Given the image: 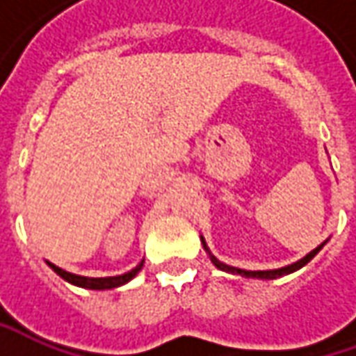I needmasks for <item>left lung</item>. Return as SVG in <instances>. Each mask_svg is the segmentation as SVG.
<instances>
[{"instance_id": "left-lung-1", "label": "left lung", "mask_w": 356, "mask_h": 356, "mask_svg": "<svg viewBox=\"0 0 356 356\" xmlns=\"http://www.w3.org/2000/svg\"><path fill=\"white\" fill-rule=\"evenodd\" d=\"M202 243H204V248H206V241L202 239ZM325 243H321L319 248H315L313 252L307 253L303 259H299L297 264H291V266L287 267H281V269H269V271H245V269H238V267H229L226 266V264H222V261H218L213 255H210V259H212V264L216 267H220V269H224V271H229V273H238V275H245V277H259V280H275V277H280V275H285V273H293V271H297L299 267H303L305 264H309L317 253H319V250H321ZM208 250V248H206Z\"/></svg>"}]
</instances>
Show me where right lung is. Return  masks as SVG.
Listing matches in <instances>:
<instances>
[{
	"mask_svg": "<svg viewBox=\"0 0 356 356\" xmlns=\"http://www.w3.org/2000/svg\"><path fill=\"white\" fill-rule=\"evenodd\" d=\"M49 266L53 267V271H55L57 275H61L63 280L69 281V283H73V285H79V287H87V289H113V287L124 285L127 281L132 280V277L143 269L144 261H140V264L134 267L132 271H129V273H124V275H117V277H83V275L69 273V271H65V269H61V267L53 266V264H49Z\"/></svg>",
	"mask_w": 356,
	"mask_h": 356,
	"instance_id": "obj_1",
	"label": "right lung"
}]
</instances>
